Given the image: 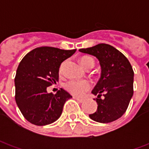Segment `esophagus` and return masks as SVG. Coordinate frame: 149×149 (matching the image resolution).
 <instances>
[{"label": "esophagus", "mask_w": 149, "mask_h": 149, "mask_svg": "<svg viewBox=\"0 0 149 149\" xmlns=\"http://www.w3.org/2000/svg\"><path fill=\"white\" fill-rule=\"evenodd\" d=\"M75 100H77L78 101V102H80V103H82L83 101H84V100L83 99H81V98H78V97H74Z\"/></svg>", "instance_id": "esophagus-1"}]
</instances>
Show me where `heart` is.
<instances>
[{
  "label": "heart",
  "mask_w": 149,
  "mask_h": 149,
  "mask_svg": "<svg viewBox=\"0 0 149 149\" xmlns=\"http://www.w3.org/2000/svg\"><path fill=\"white\" fill-rule=\"evenodd\" d=\"M65 62L62 63L60 67V71L63 70V68L65 66ZM81 64L86 70H89L93 68L95 65L94 60L90 56H84L81 58ZM65 88L68 93H70L77 97H81L83 96L88 90H89L91 88V83L88 81H77V80H71L67 81L65 84Z\"/></svg>",
  "instance_id": "heart-1"
}]
</instances>
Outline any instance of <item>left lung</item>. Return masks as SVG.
Returning <instances> with one entry per match:
<instances>
[{
  "label": "left lung",
  "mask_w": 149,
  "mask_h": 149,
  "mask_svg": "<svg viewBox=\"0 0 149 149\" xmlns=\"http://www.w3.org/2000/svg\"><path fill=\"white\" fill-rule=\"evenodd\" d=\"M79 51L96 56L100 62V78L92 93L97 95V110L89 117L100 123H110L121 117L133 95V77L130 62L112 45L99 44Z\"/></svg>",
  "instance_id": "8db88e82"
}]
</instances>
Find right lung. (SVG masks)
<instances>
[{"label": "right lung", "mask_w": 149, "mask_h": 149, "mask_svg": "<svg viewBox=\"0 0 149 149\" xmlns=\"http://www.w3.org/2000/svg\"><path fill=\"white\" fill-rule=\"evenodd\" d=\"M76 50L44 46L34 49L21 60L14 80L15 100L29 122L43 126L61 116L65 101L72 96L63 88L55 95L48 93L47 88L58 81L61 64Z\"/></svg>", "instance_id": "right-lung-1"}]
</instances>
